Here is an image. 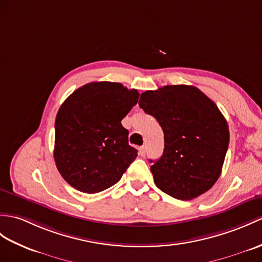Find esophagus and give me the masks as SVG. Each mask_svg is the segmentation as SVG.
I'll return each mask as SVG.
<instances>
[{
    "label": "esophagus",
    "mask_w": 262,
    "mask_h": 262,
    "mask_svg": "<svg viewBox=\"0 0 262 262\" xmlns=\"http://www.w3.org/2000/svg\"><path fill=\"white\" fill-rule=\"evenodd\" d=\"M145 154H146V146H142V147L139 148V155L144 157Z\"/></svg>",
    "instance_id": "34e87169"
}]
</instances>
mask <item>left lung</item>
<instances>
[{
  "label": "left lung",
  "instance_id": "8db88e82",
  "mask_svg": "<svg viewBox=\"0 0 262 262\" xmlns=\"http://www.w3.org/2000/svg\"><path fill=\"white\" fill-rule=\"evenodd\" d=\"M138 105L164 132L163 155L150 166L156 186L183 201L209 191L221 174L230 139L215 103L196 87L174 84L145 91Z\"/></svg>",
  "mask_w": 262,
  "mask_h": 262
}]
</instances>
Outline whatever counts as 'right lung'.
Segmentation results:
<instances>
[{
    "label": "right lung",
    "instance_id": "obj_1",
    "mask_svg": "<svg viewBox=\"0 0 262 262\" xmlns=\"http://www.w3.org/2000/svg\"><path fill=\"white\" fill-rule=\"evenodd\" d=\"M119 82H90L74 91L56 117L54 162L76 190L98 193L116 184L137 156L123 119L138 101Z\"/></svg>",
    "mask_w": 262,
    "mask_h": 262
}]
</instances>
